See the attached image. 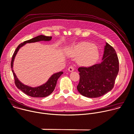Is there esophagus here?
<instances>
[{
    "instance_id": "1",
    "label": "esophagus",
    "mask_w": 134,
    "mask_h": 134,
    "mask_svg": "<svg viewBox=\"0 0 134 134\" xmlns=\"http://www.w3.org/2000/svg\"><path fill=\"white\" fill-rule=\"evenodd\" d=\"M68 70L69 71H74V67L73 66L71 65V66H70L68 67Z\"/></svg>"
}]
</instances>
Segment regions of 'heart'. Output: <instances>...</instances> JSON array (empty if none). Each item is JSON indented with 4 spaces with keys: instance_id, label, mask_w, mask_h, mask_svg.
<instances>
[{
    "instance_id": "1",
    "label": "heart",
    "mask_w": 134,
    "mask_h": 134,
    "mask_svg": "<svg viewBox=\"0 0 134 134\" xmlns=\"http://www.w3.org/2000/svg\"><path fill=\"white\" fill-rule=\"evenodd\" d=\"M71 56L80 57V62L83 64H90L98 58L99 53L97 48L92 44L81 43L72 46L69 51Z\"/></svg>"
}]
</instances>
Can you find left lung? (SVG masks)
Instances as JSON below:
<instances>
[{
    "mask_svg": "<svg viewBox=\"0 0 134 134\" xmlns=\"http://www.w3.org/2000/svg\"><path fill=\"white\" fill-rule=\"evenodd\" d=\"M102 62L88 67H80L78 91L83 96L97 98L114 87L119 70V62L114 48L106 43Z\"/></svg>",
    "mask_w": 134,
    "mask_h": 134,
    "instance_id": "left-lung-1",
    "label": "left lung"
}]
</instances>
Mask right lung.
Masks as SVG:
<instances>
[{"mask_svg":"<svg viewBox=\"0 0 134 134\" xmlns=\"http://www.w3.org/2000/svg\"><path fill=\"white\" fill-rule=\"evenodd\" d=\"M51 39H52L51 36L40 35L31 40L25 41L23 43L19 45V46L16 48L15 51H14L13 56H12L10 66L12 68V71L13 72V74L14 76L15 86L19 89H20L23 92H24L29 96H30L32 97H45L48 96V95H50L54 91L55 87L57 85V81L59 78V77L63 74V72L60 71L59 72H57V73L53 74L49 79H48V80L46 83L42 85L41 86L36 87V88L30 87L29 86H25V85H24L21 82H20L19 80L18 79V78L16 77L15 73L14 72V71L13 70V62H14L15 57L18 51L20 49V48L26 43L36 42H39L41 41H50Z\"/></svg>","mask_w":134,"mask_h":134,"instance_id":"add662e5","label":"right lung"}]
</instances>
